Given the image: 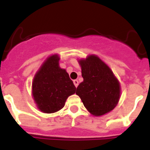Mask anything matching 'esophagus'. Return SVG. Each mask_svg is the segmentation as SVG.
Masks as SVG:
<instances>
[{"label": "esophagus", "instance_id": "1", "mask_svg": "<svg viewBox=\"0 0 150 150\" xmlns=\"http://www.w3.org/2000/svg\"><path fill=\"white\" fill-rule=\"evenodd\" d=\"M74 85H75V87H76V88H77V86H78V84H79L78 81H77V80H74Z\"/></svg>", "mask_w": 150, "mask_h": 150}]
</instances>
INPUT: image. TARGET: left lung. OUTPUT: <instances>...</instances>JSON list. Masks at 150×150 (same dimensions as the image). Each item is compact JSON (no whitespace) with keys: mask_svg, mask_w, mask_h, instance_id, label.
I'll use <instances>...</instances> for the list:
<instances>
[{"mask_svg":"<svg viewBox=\"0 0 150 150\" xmlns=\"http://www.w3.org/2000/svg\"><path fill=\"white\" fill-rule=\"evenodd\" d=\"M83 81L76 94L94 116H102L116 107L120 96V86L110 68L98 56L91 54L78 61Z\"/></svg>","mask_w":150,"mask_h":150,"instance_id":"left-lung-1","label":"left lung"}]
</instances>
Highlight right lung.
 <instances>
[{
    "label": "right lung",
    "instance_id": "obj_1",
    "mask_svg": "<svg viewBox=\"0 0 150 150\" xmlns=\"http://www.w3.org/2000/svg\"><path fill=\"white\" fill-rule=\"evenodd\" d=\"M59 57H48L35 74L32 93L38 109L45 113H52L63 108L67 98L74 95L76 87L66 69H61Z\"/></svg>",
    "mask_w": 150,
    "mask_h": 150
}]
</instances>
